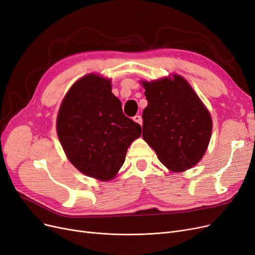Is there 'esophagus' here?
Instances as JSON below:
<instances>
[{"label": "esophagus", "instance_id": "1", "mask_svg": "<svg viewBox=\"0 0 255 255\" xmlns=\"http://www.w3.org/2000/svg\"><path fill=\"white\" fill-rule=\"evenodd\" d=\"M133 121L136 122L137 124H139V125L143 124V119H142V117H140V116H135V117H133Z\"/></svg>", "mask_w": 255, "mask_h": 255}]
</instances>
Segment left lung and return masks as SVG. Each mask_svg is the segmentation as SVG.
<instances>
[{
    "instance_id": "1",
    "label": "left lung",
    "mask_w": 255,
    "mask_h": 255,
    "mask_svg": "<svg viewBox=\"0 0 255 255\" xmlns=\"http://www.w3.org/2000/svg\"><path fill=\"white\" fill-rule=\"evenodd\" d=\"M143 86L148 101L143 111V138L168 169H190L201 161L209 144V111L180 75L143 82Z\"/></svg>"
}]
</instances>
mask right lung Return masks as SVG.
<instances>
[{
  "instance_id": "obj_1",
  "label": "right lung",
  "mask_w": 255,
  "mask_h": 255,
  "mask_svg": "<svg viewBox=\"0 0 255 255\" xmlns=\"http://www.w3.org/2000/svg\"><path fill=\"white\" fill-rule=\"evenodd\" d=\"M140 126L127 118L109 80L88 74L64 98L56 131L72 165L88 176L109 181L125 162L127 149L140 136Z\"/></svg>"
}]
</instances>
